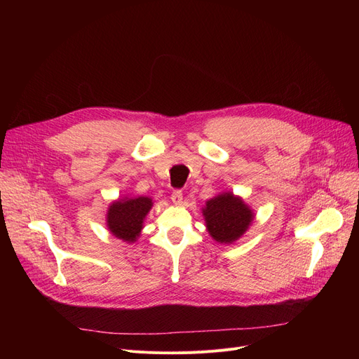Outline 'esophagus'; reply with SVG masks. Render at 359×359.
Listing matches in <instances>:
<instances>
[{"instance_id":"obj_1","label":"esophagus","mask_w":359,"mask_h":359,"mask_svg":"<svg viewBox=\"0 0 359 359\" xmlns=\"http://www.w3.org/2000/svg\"><path fill=\"white\" fill-rule=\"evenodd\" d=\"M172 201H173V203H176V205H182V202H183V192H182L180 189L173 191V192H172Z\"/></svg>"}]
</instances>
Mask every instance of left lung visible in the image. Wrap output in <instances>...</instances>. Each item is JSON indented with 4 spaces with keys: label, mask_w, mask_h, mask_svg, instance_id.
Segmentation results:
<instances>
[{
    "label": "left lung",
    "mask_w": 359,
    "mask_h": 359,
    "mask_svg": "<svg viewBox=\"0 0 359 359\" xmlns=\"http://www.w3.org/2000/svg\"><path fill=\"white\" fill-rule=\"evenodd\" d=\"M206 229L214 240L233 243L249 229L253 214L249 206L233 194H222L206 202L203 210Z\"/></svg>",
    "instance_id": "obj_1"
}]
</instances>
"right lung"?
<instances>
[{
    "label": "right lung",
    "mask_w": 359,
    "mask_h": 359,
    "mask_svg": "<svg viewBox=\"0 0 359 359\" xmlns=\"http://www.w3.org/2000/svg\"><path fill=\"white\" fill-rule=\"evenodd\" d=\"M151 206L153 202L147 196L113 202L107 211V227L110 233L123 241L134 243L142 230L144 218Z\"/></svg>",
    "instance_id": "obj_1"
}]
</instances>
